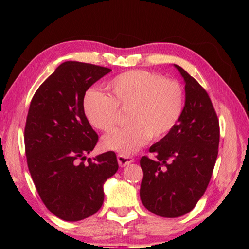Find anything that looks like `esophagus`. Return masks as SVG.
<instances>
[{
    "mask_svg": "<svg viewBox=\"0 0 249 249\" xmlns=\"http://www.w3.org/2000/svg\"><path fill=\"white\" fill-rule=\"evenodd\" d=\"M117 161H119V165L121 167H125L132 163L134 161V158L130 157L128 155H124V154H119L117 155Z\"/></svg>",
    "mask_w": 249,
    "mask_h": 249,
    "instance_id": "34e87169",
    "label": "esophagus"
}]
</instances>
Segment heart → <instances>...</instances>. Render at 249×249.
Here are the masks:
<instances>
[{"label": "heart", "instance_id": "heart-1", "mask_svg": "<svg viewBox=\"0 0 249 249\" xmlns=\"http://www.w3.org/2000/svg\"><path fill=\"white\" fill-rule=\"evenodd\" d=\"M111 96L96 90L84 94L82 108L89 124L107 132L115 125L119 108L127 109L128 125L102 138L104 149L130 154L149 138L161 140L179 123L184 109V91L180 82L146 70H129L107 83Z\"/></svg>", "mask_w": 249, "mask_h": 249}]
</instances>
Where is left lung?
Masks as SVG:
<instances>
[{
  "mask_svg": "<svg viewBox=\"0 0 249 249\" xmlns=\"http://www.w3.org/2000/svg\"><path fill=\"white\" fill-rule=\"evenodd\" d=\"M175 67L185 83L183 114L172 132L149 148L156 158L141 159V200L162 217L182 216L195 208L212 177L220 142V124L209 94L187 71Z\"/></svg>",
  "mask_w": 249,
  "mask_h": 249,
  "instance_id": "left-lung-1",
  "label": "left lung"
}]
</instances>
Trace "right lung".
I'll return each instance as SVG.
<instances>
[{"label": "right lung", "instance_id": "right-lung-1", "mask_svg": "<svg viewBox=\"0 0 249 249\" xmlns=\"http://www.w3.org/2000/svg\"><path fill=\"white\" fill-rule=\"evenodd\" d=\"M111 69L66 61L34 94L25 125V153L37 192L64 221L83 220L103 204L105 181L119 169L114 151L86 155L99 136L83 114L87 90Z\"/></svg>", "mask_w": 249, "mask_h": 249}]
</instances>
